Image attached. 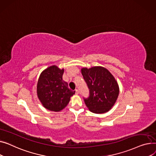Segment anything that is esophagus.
Here are the masks:
<instances>
[{
    "mask_svg": "<svg viewBox=\"0 0 156 156\" xmlns=\"http://www.w3.org/2000/svg\"><path fill=\"white\" fill-rule=\"evenodd\" d=\"M75 90H76V94H79V90H78V89H76Z\"/></svg>",
    "mask_w": 156,
    "mask_h": 156,
    "instance_id": "1",
    "label": "esophagus"
}]
</instances>
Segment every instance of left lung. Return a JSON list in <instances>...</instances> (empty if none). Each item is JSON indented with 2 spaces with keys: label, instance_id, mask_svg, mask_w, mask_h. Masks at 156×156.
Here are the masks:
<instances>
[{
  "label": "left lung",
  "instance_id": "left-lung-1",
  "mask_svg": "<svg viewBox=\"0 0 156 156\" xmlns=\"http://www.w3.org/2000/svg\"><path fill=\"white\" fill-rule=\"evenodd\" d=\"M81 72L89 90V97L84 98L87 107L94 113L108 112L119 94V87L114 77L102 67L83 68Z\"/></svg>",
  "mask_w": 156,
  "mask_h": 156
}]
</instances>
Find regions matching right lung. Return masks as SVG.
Returning <instances> with one entry per match:
<instances>
[{
    "mask_svg": "<svg viewBox=\"0 0 156 156\" xmlns=\"http://www.w3.org/2000/svg\"><path fill=\"white\" fill-rule=\"evenodd\" d=\"M64 70L55 66L44 70L39 78L37 94L43 106L48 110L59 112L70 101L76 91L69 88L67 82L62 79Z\"/></svg>",
    "mask_w": 156,
    "mask_h": 156,
    "instance_id": "right-lung-1",
    "label": "right lung"
}]
</instances>
